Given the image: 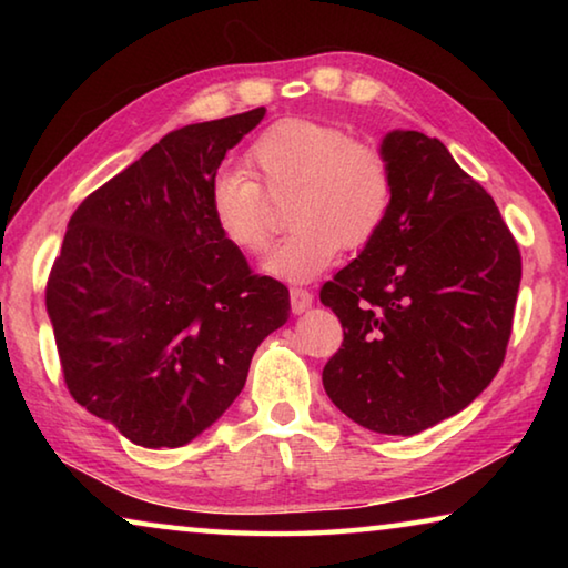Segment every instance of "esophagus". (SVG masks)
Segmentation results:
<instances>
[{
	"label": "esophagus",
	"instance_id": "esophagus-1",
	"mask_svg": "<svg viewBox=\"0 0 568 568\" xmlns=\"http://www.w3.org/2000/svg\"><path fill=\"white\" fill-rule=\"evenodd\" d=\"M313 305V293L303 287H291V307L293 313H305Z\"/></svg>",
	"mask_w": 568,
	"mask_h": 568
}]
</instances>
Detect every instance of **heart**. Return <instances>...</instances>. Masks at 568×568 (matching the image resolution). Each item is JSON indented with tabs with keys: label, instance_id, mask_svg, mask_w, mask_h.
<instances>
[{
	"label": "heart",
	"instance_id": "heart-1",
	"mask_svg": "<svg viewBox=\"0 0 568 568\" xmlns=\"http://www.w3.org/2000/svg\"><path fill=\"white\" fill-rule=\"evenodd\" d=\"M247 160L268 195H291L287 223L295 227L263 263L273 277L311 281L338 257L341 245H368L390 215L393 175L386 158L358 145L338 124L283 120L253 142ZM262 189L240 168L220 170L210 180V217L240 253H261L271 240L273 207Z\"/></svg>",
	"mask_w": 568,
	"mask_h": 568
}]
</instances>
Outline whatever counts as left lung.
Masks as SVG:
<instances>
[{
  "instance_id": "1",
  "label": "left lung",
  "mask_w": 568,
  "mask_h": 568,
  "mask_svg": "<svg viewBox=\"0 0 568 568\" xmlns=\"http://www.w3.org/2000/svg\"><path fill=\"white\" fill-rule=\"evenodd\" d=\"M381 155L390 215L321 291L343 325L323 388L358 426L413 436L464 410L501 368L521 253L444 142L393 130Z\"/></svg>"
}]
</instances>
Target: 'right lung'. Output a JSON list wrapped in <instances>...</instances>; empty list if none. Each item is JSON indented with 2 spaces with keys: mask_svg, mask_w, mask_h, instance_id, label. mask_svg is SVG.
Listing matches in <instances>:
<instances>
[{
  "mask_svg": "<svg viewBox=\"0 0 568 568\" xmlns=\"http://www.w3.org/2000/svg\"><path fill=\"white\" fill-rule=\"evenodd\" d=\"M263 118L165 134L67 223L47 283L64 383L138 446L178 448L213 426L257 345L291 318L287 287L250 275L207 210L225 152Z\"/></svg>",
  "mask_w": 568,
  "mask_h": 568,
  "instance_id": "right-lung-1",
  "label": "right lung"
}]
</instances>
